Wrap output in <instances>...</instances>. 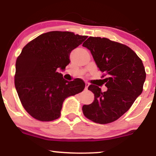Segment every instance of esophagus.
<instances>
[{
	"instance_id": "obj_1",
	"label": "esophagus",
	"mask_w": 156,
	"mask_h": 156,
	"mask_svg": "<svg viewBox=\"0 0 156 156\" xmlns=\"http://www.w3.org/2000/svg\"><path fill=\"white\" fill-rule=\"evenodd\" d=\"M89 85V84L88 82H85V89H86V90H87V89H88Z\"/></svg>"
}]
</instances>
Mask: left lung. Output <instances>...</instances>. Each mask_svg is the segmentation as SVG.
I'll use <instances>...</instances> for the list:
<instances>
[{"label": "left lung", "mask_w": 156, "mask_h": 156, "mask_svg": "<svg viewBox=\"0 0 156 156\" xmlns=\"http://www.w3.org/2000/svg\"><path fill=\"white\" fill-rule=\"evenodd\" d=\"M92 55L97 67L104 73L105 86L91 84L89 90L94 99L82 106L83 114L89 120L100 124L114 122L131 108L142 93L146 74L142 60L129 47L108 38L89 37L82 44Z\"/></svg>", "instance_id": "8db88e82"}]
</instances>
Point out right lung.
Instances as JSON below:
<instances>
[{
	"mask_svg": "<svg viewBox=\"0 0 156 156\" xmlns=\"http://www.w3.org/2000/svg\"><path fill=\"white\" fill-rule=\"evenodd\" d=\"M87 36L68 31L43 33L23 48L16 63L15 87L21 104L34 119L51 121L60 116L66 98L84 90L81 79L67 81L57 69L70 62L72 50Z\"/></svg>",
	"mask_w": 156,
	"mask_h": 156,
	"instance_id": "obj_1",
	"label": "right lung"
}]
</instances>
